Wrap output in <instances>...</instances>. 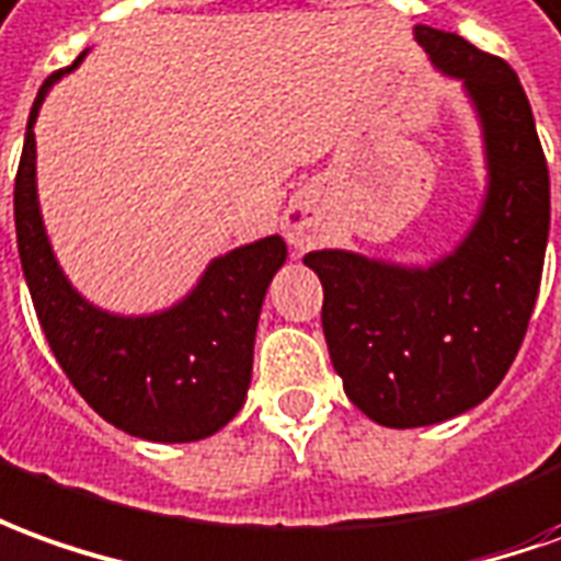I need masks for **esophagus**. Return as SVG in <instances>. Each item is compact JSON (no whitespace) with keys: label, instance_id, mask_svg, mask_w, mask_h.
Here are the masks:
<instances>
[{"label":"esophagus","instance_id":"obj_1","mask_svg":"<svg viewBox=\"0 0 561 561\" xmlns=\"http://www.w3.org/2000/svg\"><path fill=\"white\" fill-rule=\"evenodd\" d=\"M284 231H287V241L293 243V247H305V243H308V231H305V226H299V222L287 219Z\"/></svg>","mask_w":561,"mask_h":561}]
</instances>
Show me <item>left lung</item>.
Segmentation results:
<instances>
[{
    "label": "left lung",
    "instance_id": "left-lung-1",
    "mask_svg": "<svg viewBox=\"0 0 561 561\" xmlns=\"http://www.w3.org/2000/svg\"><path fill=\"white\" fill-rule=\"evenodd\" d=\"M480 115L489 188L465 241L427 268L314 250L323 335L345 393L385 427H424L480 405L507 376L540 289L550 170L519 76L467 38L415 26Z\"/></svg>",
    "mask_w": 561,
    "mask_h": 561
}]
</instances>
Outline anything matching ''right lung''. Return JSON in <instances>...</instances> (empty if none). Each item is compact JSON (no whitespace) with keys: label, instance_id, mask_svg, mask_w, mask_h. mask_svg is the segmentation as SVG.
Returning <instances> with one entry per match:
<instances>
[{"label":"right lung","instance_id":"add662e5","mask_svg":"<svg viewBox=\"0 0 561 561\" xmlns=\"http://www.w3.org/2000/svg\"><path fill=\"white\" fill-rule=\"evenodd\" d=\"M84 57V54H81ZM38 88L14 180V229L38 323L72 388L100 419L152 443H195L226 427L247 400L265 289L287 262L280 234L214 259L183 302L125 318L67 280L45 234L36 192V115L60 76Z\"/></svg>","mask_w":561,"mask_h":561}]
</instances>
